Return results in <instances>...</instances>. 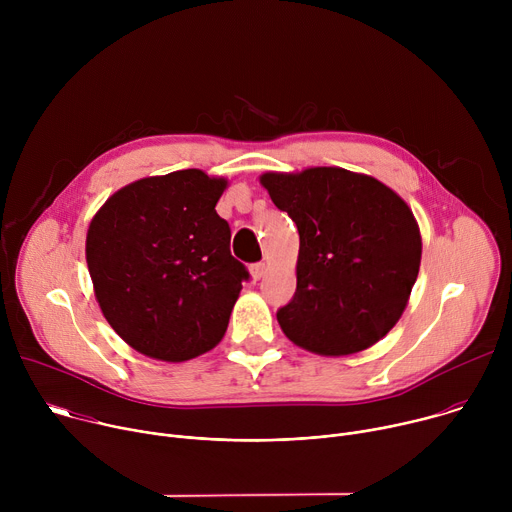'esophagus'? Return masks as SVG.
I'll list each match as a JSON object with an SVG mask.
<instances>
[{
    "label": "esophagus",
    "instance_id": "esophagus-1",
    "mask_svg": "<svg viewBox=\"0 0 512 512\" xmlns=\"http://www.w3.org/2000/svg\"><path fill=\"white\" fill-rule=\"evenodd\" d=\"M249 271H251L253 279L259 281V279L265 275V263H253V265L249 267Z\"/></svg>",
    "mask_w": 512,
    "mask_h": 512
}]
</instances>
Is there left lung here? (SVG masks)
<instances>
[{"instance_id":"1","label":"left lung","mask_w":512,"mask_h":512,"mask_svg":"<svg viewBox=\"0 0 512 512\" xmlns=\"http://www.w3.org/2000/svg\"><path fill=\"white\" fill-rule=\"evenodd\" d=\"M261 184L300 233L296 294L277 310L285 336L326 356L373 346L401 318L419 273L409 206L379 180L342 168L269 172Z\"/></svg>"}]
</instances>
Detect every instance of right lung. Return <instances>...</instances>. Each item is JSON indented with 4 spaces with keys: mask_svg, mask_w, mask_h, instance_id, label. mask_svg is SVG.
Segmentation results:
<instances>
[{
    "mask_svg": "<svg viewBox=\"0 0 512 512\" xmlns=\"http://www.w3.org/2000/svg\"><path fill=\"white\" fill-rule=\"evenodd\" d=\"M227 180L180 170L115 192L87 233V265L111 328L137 352L182 362L221 342L247 267L214 206Z\"/></svg>",
    "mask_w": 512,
    "mask_h": 512,
    "instance_id": "add662e5",
    "label": "right lung"
}]
</instances>
